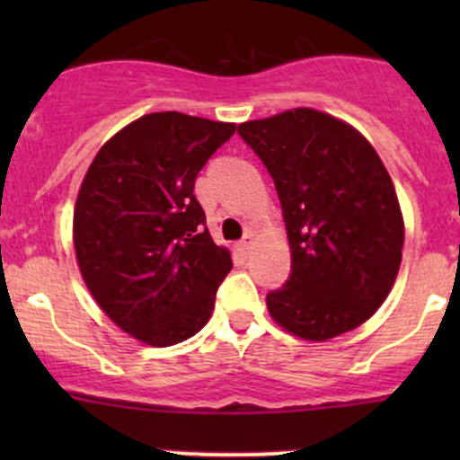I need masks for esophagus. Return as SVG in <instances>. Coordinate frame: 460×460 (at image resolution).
Segmentation results:
<instances>
[{
    "mask_svg": "<svg viewBox=\"0 0 460 460\" xmlns=\"http://www.w3.org/2000/svg\"><path fill=\"white\" fill-rule=\"evenodd\" d=\"M253 243H256V238H253V231H247V234H244V238L240 240V249L249 252V249L253 247Z\"/></svg>",
    "mask_w": 460,
    "mask_h": 460,
    "instance_id": "34e87169",
    "label": "esophagus"
}]
</instances>
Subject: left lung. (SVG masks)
I'll return each instance as SVG.
<instances>
[{
  "label": "left lung",
  "mask_w": 460,
  "mask_h": 460,
  "mask_svg": "<svg viewBox=\"0 0 460 460\" xmlns=\"http://www.w3.org/2000/svg\"><path fill=\"white\" fill-rule=\"evenodd\" d=\"M276 182L291 278L267 296L273 323L323 342L360 327L396 282L405 222L372 144L316 109H291L238 127Z\"/></svg>",
  "instance_id": "left-lung-1"
}]
</instances>
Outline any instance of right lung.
<instances>
[{
    "instance_id": "obj_1",
    "label": "right lung",
    "mask_w": 460,
    "mask_h": 460,
    "mask_svg": "<svg viewBox=\"0 0 460 460\" xmlns=\"http://www.w3.org/2000/svg\"><path fill=\"white\" fill-rule=\"evenodd\" d=\"M235 131L178 111L133 119L97 151L73 211L88 291L122 332L169 347L208 323L231 271L193 196L198 171Z\"/></svg>"
}]
</instances>
